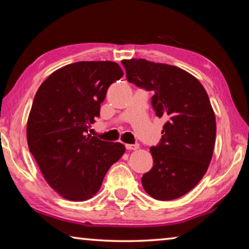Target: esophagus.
Here are the masks:
<instances>
[{"instance_id":"obj_1","label":"esophagus","mask_w":249,"mask_h":249,"mask_svg":"<svg viewBox=\"0 0 249 249\" xmlns=\"http://www.w3.org/2000/svg\"><path fill=\"white\" fill-rule=\"evenodd\" d=\"M125 147H126V149H128V150H136L140 148V145L138 144H126Z\"/></svg>"}]
</instances>
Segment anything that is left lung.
I'll use <instances>...</instances> for the list:
<instances>
[{"instance_id": "1", "label": "left lung", "mask_w": 249, "mask_h": 249, "mask_svg": "<svg viewBox=\"0 0 249 249\" xmlns=\"http://www.w3.org/2000/svg\"><path fill=\"white\" fill-rule=\"evenodd\" d=\"M128 82L154 92L151 105L165 117L162 136L150 148L154 166L142 178L156 200L184 196L203 178L213 155L215 115L199 80L176 66L146 59L122 60Z\"/></svg>"}]
</instances>
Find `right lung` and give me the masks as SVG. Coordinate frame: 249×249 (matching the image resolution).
I'll return each instance as SVG.
<instances>
[{
  "label": "right lung",
  "mask_w": 249,
  "mask_h": 249,
  "mask_svg": "<svg viewBox=\"0 0 249 249\" xmlns=\"http://www.w3.org/2000/svg\"><path fill=\"white\" fill-rule=\"evenodd\" d=\"M123 74L113 61L74 62L50 74L34 98L28 148L48 184L67 200L91 199L125 153L121 142L101 141L88 130L108 87Z\"/></svg>",
  "instance_id": "obj_1"
}]
</instances>
